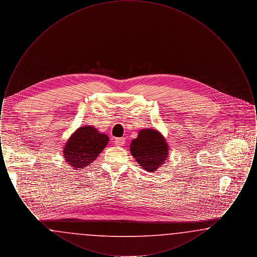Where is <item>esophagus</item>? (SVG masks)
Here are the masks:
<instances>
[{
  "label": "esophagus",
  "instance_id": "esophagus-1",
  "mask_svg": "<svg viewBox=\"0 0 257 257\" xmlns=\"http://www.w3.org/2000/svg\"><path fill=\"white\" fill-rule=\"evenodd\" d=\"M125 144V139L124 138H117L114 140V145L117 147H122Z\"/></svg>",
  "mask_w": 257,
  "mask_h": 257
}]
</instances>
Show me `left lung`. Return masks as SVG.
<instances>
[{
    "mask_svg": "<svg viewBox=\"0 0 257 257\" xmlns=\"http://www.w3.org/2000/svg\"><path fill=\"white\" fill-rule=\"evenodd\" d=\"M169 149L165 137L153 128L140 130L130 145L132 156L148 172L157 171L166 163L169 158Z\"/></svg>",
    "mask_w": 257,
    "mask_h": 257,
    "instance_id": "8db88e82",
    "label": "left lung"
}]
</instances>
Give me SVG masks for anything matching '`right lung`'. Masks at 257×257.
<instances>
[{"label": "right lung", "instance_id": "right-lung-1", "mask_svg": "<svg viewBox=\"0 0 257 257\" xmlns=\"http://www.w3.org/2000/svg\"><path fill=\"white\" fill-rule=\"evenodd\" d=\"M109 143V137L91 125L79 127L62 149L63 159L75 170L84 169L96 160Z\"/></svg>", "mask_w": 257, "mask_h": 257}]
</instances>
